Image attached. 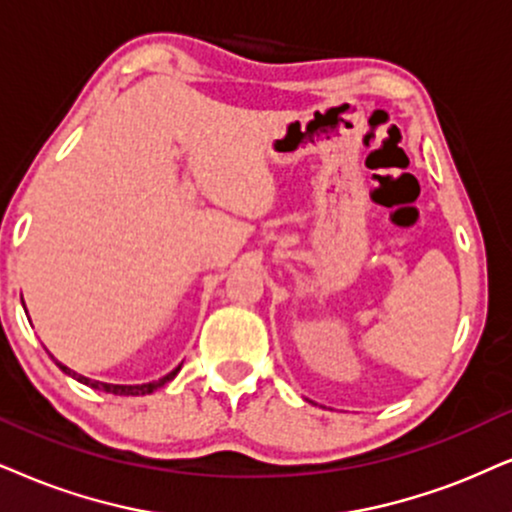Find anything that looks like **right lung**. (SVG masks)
<instances>
[{
	"label": "right lung",
	"instance_id": "obj_1",
	"mask_svg": "<svg viewBox=\"0 0 512 512\" xmlns=\"http://www.w3.org/2000/svg\"><path fill=\"white\" fill-rule=\"evenodd\" d=\"M54 361H56V366L61 368L63 373L73 375V378L77 380V383H82V385H87V387H94V390H103V392H111V394H120V397H134V394H151L153 390H158V387H163L165 383H170V380L174 378V375L179 373V368H181V366H177V368H174L172 373H167L165 378L153 380V383H144V385H111V383H101V380H89V378H84V375L75 373L73 368L63 366L61 361H58V359H54Z\"/></svg>",
	"mask_w": 512,
	"mask_h": 512
}]
</instances>
